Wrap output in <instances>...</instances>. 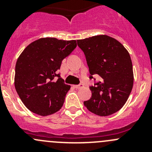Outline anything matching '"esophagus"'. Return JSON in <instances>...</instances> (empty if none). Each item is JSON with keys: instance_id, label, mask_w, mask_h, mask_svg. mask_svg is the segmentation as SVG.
I'll return each instance as SVG.
<instances>
[{"instance_id": "esophagus-1", "label": "esophagus", "mask_w": 152, "mask_h": 152, "mask_svg": "<svg viewBox=\"0 0 152 152\" xmlns=\"http://www.w3.org/2000/svg\"><path fill=\"white\" fill-rule=\"evenodd\" d=\"M83 87H84V85H82V84H80V85H74V87L76 89H81V88H82Z\"/></svg>"}]
</instances>
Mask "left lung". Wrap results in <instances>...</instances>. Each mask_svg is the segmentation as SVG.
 I'll use <instances>...</instances> for the list:
<instances>
[{
    "mask_svg": "<svg viewBox=\"0 0 152 152\" xmlns=\"http://www.w3.org/2000/svg\"><path fill=\"white\" fill-rule=\"evenodd\" d=\"M77 44L85 55L90 79H93V75L101 77L90 87L92 96L84 104L99 116L116 113L132 90L134 75L129 53L121 42L107 35L78 39Z\"/></svg>",
    "mask_w": 152,
    "mask_h": 152,
    "instance_id": "obj_1",
    "label": "left lung"
}]
</instances>
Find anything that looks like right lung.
I'll use <instances>...</instances> for the list:
<instances>
[{
	"instance_id": "add662e5",
	"label": "right lung",
	"mask_w": 152,
	"mask_h": 152,
	"mask_svg": "<svg viewBox=\"0 0 152 152\" xmlns=\"http://www.w3.org/2000/svg\"><path fill=\"white\" fill-rule=\"evenodd\" d=\"M76 45V40L40 38L20 55L15 65V87L32 113L46 116L62 108L70 86L65 84L58 70Z\"/></svg>"
}]
</instances>
